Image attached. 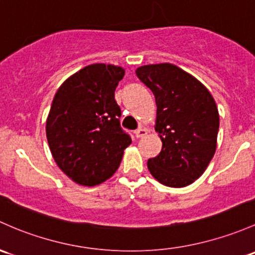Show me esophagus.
Here are the masks:
<instances>
[{
	"label": "esophagus",
	"instance_id": "1",
	"mask_svg": "<svg viewBox=\"0 0 255 255\" xmlns=\"http://www.w3.org/2000/svg\"><path fill=\"white\" fill-rule=\"evenodd\" d=\"M146 133H148V130H146L145 128L140 127L135 130V136L136 138H143V136L146 135Z\"/></svg>",
	"mask_w": 255,
	"mask_h": 255
}]
</instances>
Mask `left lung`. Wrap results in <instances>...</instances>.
Returning <instances> with one entry per match:
<instances>
[{
	"label": "left lung",
	"instance_id": "1",
	"mask_svg": "<svg viewBox=\"0 0 255 255\" xmlns=\"http://www.w3.org/2000/svg\"><path fill=\"white\" fill-rule=\"evenodd\" d=\"M136 77L155 96L162 149L148 160L152 176L168 187L193 183L205 171L216 150L219 111L204 85L175 64L139 67Z\"/></svg>",
	"mask_w": 255,
	"mask_h": 255
}]
</instances>
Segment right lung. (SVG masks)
<instances>
[{
  "mask_svg": "<svg viewBox=\"0 0 255 255\" xmlns=\"http://www.w3.org/2000/svg\"><path fill=\"white\" fill-rule=\"evenodd\" d=\"M125 69L96 63L84 67L58 88L46 136L53 159L69 178L96 186L119 168L123 151L132 143L120 123L115 90Z\"/></svg>",
  "mask_w": 255,
  "mask_h": 255,
  "instance_id": "obj_1",
  "label": "right lung"
}]
</instances>
